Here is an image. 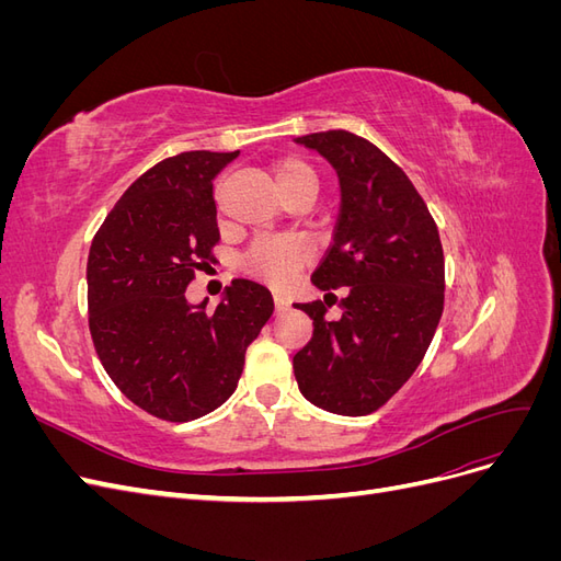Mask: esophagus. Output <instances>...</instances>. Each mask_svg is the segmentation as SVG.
Returning a JSON list of instances; mask_svg holds the SVG:
<instances>
[{"mask_svg":"<svg viewBox=\"0 0 561 561\" xmlns=\"http://www.w3.org/2000/svg\"><path fill=\"white\" fill-rule=\"evenodd\" d=\"M274 301H276V311H278V313L287 311V307H290V301H287V297H285V295H280V293H276V295H274Z\"/></svg>","mask_w":561,"mask_h":561,"instance_id":"esophagus-1","label":"esophagus"}]
</instances>
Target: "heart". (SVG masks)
Wrapping results in <instances>:
<instances>
[{
	"instance_id": "obj_1",
	"label": "heart",
	"mask_w": 561,
	"mask_h": 561,
	"mask_svg": "<svg viewBox=\"0 0 561 561\" xmlns=\"http://www.w3.org/2000/svg\"><path fill=\"white\" fill-rule=\"evenodd\" d=\"M274 182L278 192H285L301 182L318 184V178L307 161L290 157L274 165ZM304 260H307V248L293 239H260L248 252V266L274 285L290 280Z\"/></svg>"
}]
</instances>
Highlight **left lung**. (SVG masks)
I'll return each mask as SVG.
<instances>
[{
    "instance_id": "obj_1",
    "label": "left lung",
    "mask_w": 561,
    "mask_h": 561,
    "mask_svg": "<svg viewBox=\"0 0 561 561\" xmlns=\"http://www.w3.org/2000/svg\"><path fill=\"white\" fill-rule=\"evenodd\" d=\"M295 142L336 171L342 206L311 283L329 306L332 289L345 293L334 321L322 301L295 304L313 320L295 377L320 410L365 416L398 393L433 342L445 307L443 243L414 184L379 147L348 130Z\"/></svg>"
}]
</instances>
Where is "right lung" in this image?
Listing matches in <instances>:
<instances>
[{
	"label": "right lung",
	"mask_w": 561,
	"mask_h": 561,
	"mask_svg": "<svg viewBox=\"0 0 561 561\" xmlns=\"http://www.w3.org/2000/svg\"><path fill=\"white\" fill-rule=\"evenodd\" d=\"M239 151H184L135 180L89 252V328L110 379L140 410L194 421L239 386L245 351L274 313L264 285L236 278L208 311L184 290L219 241L213 180Z\"/></svg>",
	"instance_id": "1"
}]
</instances>
